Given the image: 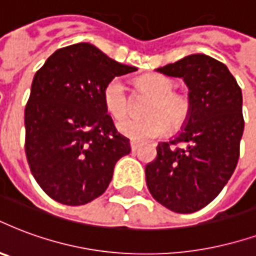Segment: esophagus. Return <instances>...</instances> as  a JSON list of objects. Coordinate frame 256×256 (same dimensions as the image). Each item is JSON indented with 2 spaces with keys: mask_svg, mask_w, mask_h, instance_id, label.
<instances>
[{
  "mask_svg": "<svg viewBox=\"0 0 256 256\" xmlns=\"http://www.w3.org/2000/svg\"><path fill=\"white\" fill-rule=\"evenodd\" d=\"M130 146H132V150H137L140 148V144L138 142H130Z\"/></svg>",
  "mask_w": 256,
  "mask_h": 256,
  "instance_id": "34e87169",
  "label": "esophagus"
}]
</instances>
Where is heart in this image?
Returning a JSON list of instances; mask_svg holds the SVG:
<instances>
[{
	"label": "heart",
	"mask_w": 256,
	"mask_h": 256,
	"mask_svg": "<svg viewBox=\"0 0 256 256\" xmlns=\"http://www.w3.org/2000/svg\"><path fill=\"white\" fill-rule=\"evenodd\" d=\"M138 88L153 100L146 110L149 118H126L116 124L118 132L134 141H145L166 133L168 128H180L191 112V100L186 94L174 92L175 82L162 74L144 76L137 81ZM106 108L114 118L120 119L130 110V96L126 85L119 77H115L103 90Z\"/></svg>",
	"instance_id": "obj_1"
}]
</instances>
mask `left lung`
<instances>
[{"instance_id":"1","label":"left lung","mask_w":256,"mask_h":256,"mask_svg":"<svg viewBox=\"0 0 256 256\" xmlns=\"http://www.w3.org/2000/svg\"><path fill=\"white\" fill-rule=\"evenodd\" d=\"M156 72L183 78L191 112L174 140L158 142L156 160L145 168L146 186L166 209L194 213L218 196L238 166L243 94L228 68L205 54H191ZM176 143L186 146L174 147Z\"/></svg>"}]
</instances>
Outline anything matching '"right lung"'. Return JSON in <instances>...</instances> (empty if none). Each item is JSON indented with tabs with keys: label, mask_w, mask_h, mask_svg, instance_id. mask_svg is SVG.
<instances>
[{
	"label": "right lung",
	"mask_w": 256,
	"mask_h": 256,
	"mask_svg": "<svg viewBox=\"0 0 256 256\" xmlns=\"http://www.w3.org/2000/svg\"><path fill=\"white\" fill-rule=\"evenodd\" d=\"M136 70L90 43L56 50L38 70L24 114L26 154L50 198L78 206L107 190L115 164L132 148L107 114L103 90Z\"/></svg>",
	"instance_id": "right-lung-1"
}]
</instances>
